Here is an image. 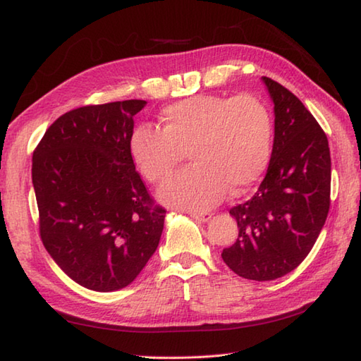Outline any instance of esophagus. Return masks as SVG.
I'll list each match as a JSON object with an SVG mask.
<instances>
[{"mask_svg": "<svg viewBox=\"0 0 361 361\" xmlns=\"http://www.w3.org/2000/svg\"><path fill=\"white\" fill-rule=\"evenodd\" d=\"M188 214L192 219H195V220H198V221H208L211 217H212V214L211 212H198V211H188Z\"/></svg>", "mask_w": 361, "mask_h": 361, "instance_id": "obj_1", "label": "esophagus"}]
</instances>
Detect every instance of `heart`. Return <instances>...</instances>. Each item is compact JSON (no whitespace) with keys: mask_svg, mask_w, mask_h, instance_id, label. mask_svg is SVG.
Returning <instances> with one entry per match:
<instances>
[{"mask_svg":"<svg viewBox=\"0 0 361 361\" xmlns=\"http://www.w3.org/2000/svg\"><path fill=\"white\" fill-rule=\"evenodd\" d=\"M161 128L136 127L130 155L152 185L169 180L183 159L188 167L159 190L166 204L208 209L229 190L240 195L262 176L271 155L273 122L265 104L251 94H198L167 105Z\"/></svg>","mask_w":361,"mask_h":361,"instance_id":"b5f03b06","label":"heart"}]
</instances>
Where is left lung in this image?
I'll return each instance as SVG.
<instances>
[{
  "mask_svg": "<svg viewBox=\"0 0 361 361\" xmlns=\"http://www.w3.org/2000/svg\"><path fill=\"white\" fill-rule=\"evenodd\" d=\"M274 104V142L265 178L229 209L239 237L221 252L231 270L273 281L307 257L331 206V150L324 130L286 87L262 78Z\"/></svg>",
  "mask_w": 361,
  "mask_h": 361,
  "instance_id": "left-lung-1",
  "label": "left lung"
}]
</instances>
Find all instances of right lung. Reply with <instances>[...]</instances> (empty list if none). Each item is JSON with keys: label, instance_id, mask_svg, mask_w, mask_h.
Wrapping results in <instances>:
<instances>
[{"label": "right lung", "instance_id": "1", "mask_svg": "<svg viewBox=\"0 0 361 361\" xmlns=\"http://www.w3.org/2000/svg\"><path fill=\"white\" fill-rule=\"evenodd\" d=\"M145 101L79 106L46 130L32 157L40 237L56 264L96 291L127 287L155 252L166 209L130 155Z\"/></svg>", "mask_w": 361, "mask_h": 361}]
</instances>
